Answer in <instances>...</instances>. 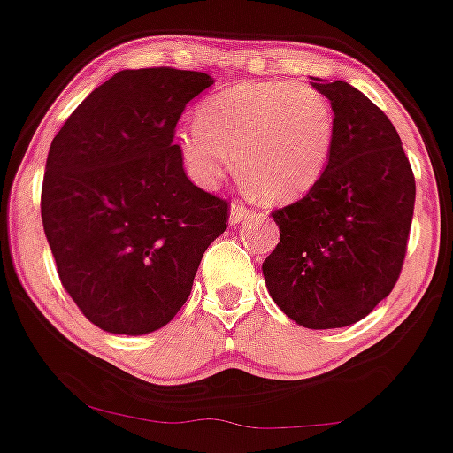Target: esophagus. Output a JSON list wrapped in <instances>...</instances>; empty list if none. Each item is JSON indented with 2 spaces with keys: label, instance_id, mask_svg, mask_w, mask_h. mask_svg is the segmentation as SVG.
<instances>
[{
  "label": "esophagus",
  "instance_id": "esophagus-1",
  "mask_svg": "<svg viewBox=\"0 0 453 453\" xmlns=\"http://www.w3.org/2000/svg\"><path fill=\"white\" fill-rule=\"evenodd\" d=\"M249 217H253V211L247 209L244 204H232L230 206V226H238V223L247 221Z\"/></svg>",
  "mask_w": 453,
  "mask_h": 453
}]
</instances>
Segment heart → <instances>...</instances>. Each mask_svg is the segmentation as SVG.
Here are the masks:
<instances>
[{
    "label": "heart",
    "instance_id": "1",
    "mask_svg": "<svg viewBox=\"0 0 453 453\" xmlns=\"http://www.w3.org/2000/svg\"><path fill=\"white\" fill-rule=\"evenodd\" d=\"M198 124L174 133L185 173L215 188L236 166L264 200L288 204L325 177L335 118L323 92L302 81H242L200 103Z\"/></svg>",
    "mask_w": 453,
    "mask_h": 453
}]
</instances>
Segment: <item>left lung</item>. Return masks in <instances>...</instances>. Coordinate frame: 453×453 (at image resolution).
Here are the masks:
<instances>
[{
	"label": "left lung",
	"instance_id": "obj_1",
	"mask_svg": "<svg viewBox=\"0 0 453 453\" xmlns=\"http://www.w3.org/2000/svg\"><path fill=\"white\" fill-rule=\"evenodd\" d=\"M314 80L334 109V154L312 192L272 215L280 242L261 270L288 319L337 329L365 319L396 285L416 179L382 109L348 81Z\"/></svg>",
	"mask_w": 453,
	"mask_h": 453
}]
</instances>
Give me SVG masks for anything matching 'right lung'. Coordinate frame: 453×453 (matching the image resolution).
<instances>
[{
	"instance_id": "add662e5",
	"label": "right lung",
	"mask_w": 453,
	"mask_h": 453,
	"mask_svg": "<svg viewBox=\"0 0 453 453\" xmlns=\"http://www.w3.org/2000/svg\"><path fill=\"white\" fill-rule=\"evenodd\" d=\"M212 84L200 71H118L52 139L43 232L65 291L107 334L162 329L226 232L227 203L189 181L173 143L185 105Z\"/></svg>"
}]
</instances>
